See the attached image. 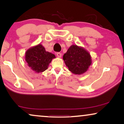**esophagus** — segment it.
<instances>
[{
	"mask_svg": "<svg viewBox=\"0 0 124 124\" xmlns=\"http://www.w3.org/2000/svg\"><path fill=\"white\" fill-rule=\"evenodd\" d=\"M56 55L58 57H62V53H60V52H57V53L56 54Z\"/></svg>",
	"mask_w": 124,
	"mask_h": 124,
	"instance_id": "34e87169",
	"label": "esophagus"
}]
</instances>
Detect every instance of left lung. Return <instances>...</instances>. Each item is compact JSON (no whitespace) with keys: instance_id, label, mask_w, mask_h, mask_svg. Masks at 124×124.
Wrapping results in <instances>:
<instances>
[{"instance_id":"1","label":"left lung","mask_w":124,"mask_h":124,"mask_svg":"<svg viewBox=\"0 0 124 124\" xmlns=\"http://www.w3.org/2000/svg\"><path fill=\"white\" fill-rule=\"evenodd\" d=\"M63 60L69 70L78 75L85 73L92 62L89 52L77 45L69 47L63 55Z\"/></svg>"}]
</instances>
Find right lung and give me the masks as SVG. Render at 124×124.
Listing matches in <instances>:
<instances>
[{"instance_id":"1","label":"right lung","mask_w":124,"mask_h":124,"mask_svg":"<svg viewBox=\"0 0 124 124\" xmlns=\"http://www.w3.org/2000/svg\"><path fill=\"white\" fill-rule=\"evenodd\" d=\"M55 55L46 51L40 44L28 49L25 53V60L28 66L36 73L43 72L48 68Z\"/></svg>"}]
</instances>
